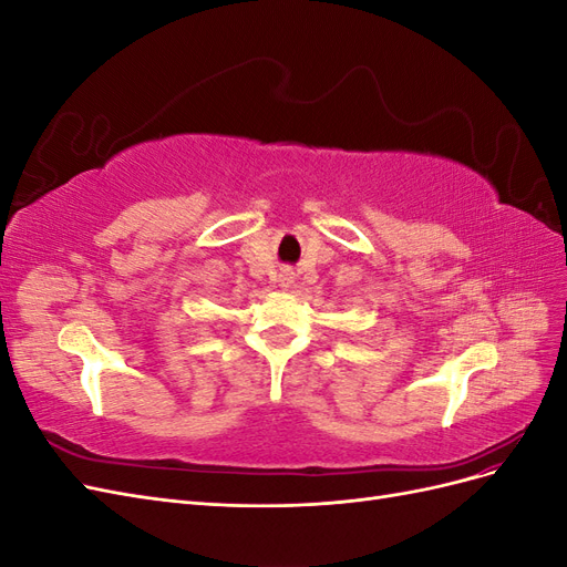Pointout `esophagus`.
I'll use <instances>...</instances> for the list:
<instances>
[{
  "instance_id": "esophagus-1",
  "label": "esophagus",
  "mask_w": 567,
  "mask_h": 567,
  "mask_svg": "<svg viewBox=\"0 0 567 567\" xmlns=\"http://www.w3.org/2000/svg\"><path fill=\"white\" fill-rule=\"evenodd\" d=\"M279 286H281V288H290V286H293V271L284 269V271L279 274Z\"/></svg>"
}]
</instances>
